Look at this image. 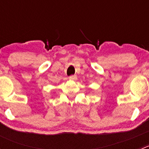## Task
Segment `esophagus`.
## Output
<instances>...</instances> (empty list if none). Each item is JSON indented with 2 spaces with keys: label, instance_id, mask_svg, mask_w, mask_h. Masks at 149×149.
I'll use <instances>...</instances> for the list:
<instances>
[{
  "label": "esophagus",
  "instance_id": "34e87169",
  "mask_svg": "<svg viewBox=\"0 0 149 149\" xmlns=\"http://www.w3.org/2000/svg\"><path fill=\"white\" fill-rule=\"evenodd\" d=\"M69 79H70V81H75L77 80V76H70V77H69Z\"/></svg>",
  "mask_w": 149,
  "mask_h": 149
}]
</instances>
